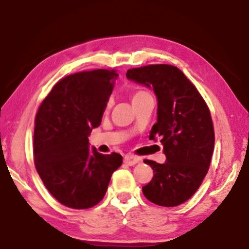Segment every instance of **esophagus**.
Listing matches in <instances>:
<instances>
[{
  "label": "esophagus",
  "instance_id": "obj_1",
  "mask_svg": "<svg viewBox=\"0 0 249 249\" xmlns=\"http://www.w3.org/2000/svg\"><path fill=\"white\" fill-rule=\"evenodd\" d=\"M124 162H125L126 164H128V165H134V164L138 163L139 159H138V158L135 157V156L126 155V156L124 157Z\"/></svg>",
  "mask_w": 249,
  "mask_h": 249
}]
</instances>
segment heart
<instances>
[{"instance_id":"1","label":"heart","mask_w":249,"mask_h":249,"mask_svg":"<svg viewBox=\"0 0 249 249\" xmlns=\"http://www.w3.org/2000/svg\"><path fill=\"white\" fill-rule=\"evenodd\" d=\"M146 94H148V92L143 91V90H137V91H135V92L133 93V96H132V100H133V101L137 100V99L142 98V97H143V96H146Z\"/></svg>"}]
</instances>
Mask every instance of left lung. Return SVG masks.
Instances as JSON below:
<instances>
[{
    "label": "left lung",
    "mask_w": 249,
    "mask_h": 249,
    "mask_svg": "<svg viewBox=\"0 0 249 249\" xmlns=\"http://www.w3.org/2000/svg\"><path fill=\"white\" fill-rule=\"evenodd\" d=\"M126 77L152 88L158 99V120L150 139L160 138L164 163L143 160L153 178L142 187L149 201L176 207L188 200L209 170L214 130L207 103L197 88L176 66L153 64L128 70Z\"/></svg>",
    "instance_id": "8db88e82"
}]
</instances>
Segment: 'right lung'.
<instances>
[{
  "label": "right lung",
  "instance_id": "1",
  "mask_svg": "<svg viewBox=\"0 0 249 249\" xmlns=\"http://www.w3.org/2000/svg\"><path fill=\"white\" fill-rule=\"evenodd\" d=\"M117 76L114 70L66 76L54 85L36 115L35 166L50 194L69 208L88 209L100 202L112 173L123 162L116 152L90 151L88 139L101 124Z\"/></svg>",
  "mask_w": 249,
  "mask_h": 249
}]
</instances>
